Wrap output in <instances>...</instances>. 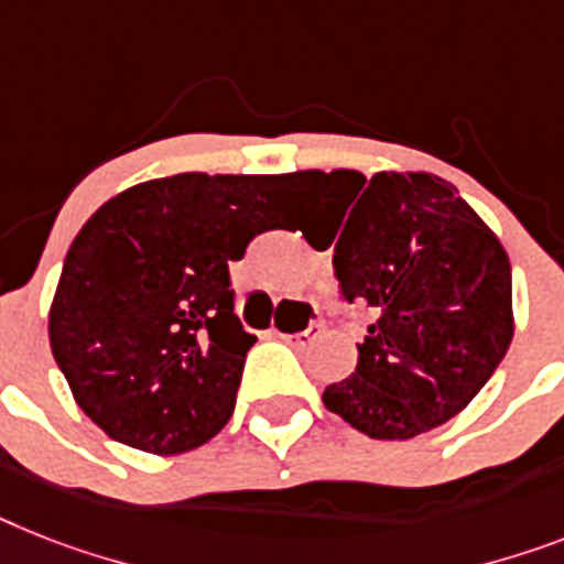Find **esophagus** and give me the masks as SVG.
<instances>
[{"instance_id":"34e87169","label":"esophagus","mask_w":564,"mask_h":564,"mask_svg":"<svg viewBox=\"0 0 564 564\" xmlns=\"http://www.w3.org/2000/svg\"><path fill=\"white\" fill-rule=\"evenodd\" d=\"M319 334H323V323H311L308 328H305V332H296V334H276V337H282L285 339V343H291V346H296V348H302V346H308L311 339H316L319 337Z\"/></svg>"}]
</instances>
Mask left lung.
<instances>
[{
  "instance_id": "obj_1",
  "label": "left lung",
  "mask_w": 564,
  "mask_h": 564,
  "mask_svg": "<svg viewBox=\"0 0 564 564\" xmlns=\"http://www.w3.org/2000/svg\"><path fill=\"white\" fill-rule=\"evenodd\" d=\"M293 187L343 202L334 276L343 300L377 314L357 343L355 375L325 389V406L380 441L415 438L458 415L513 339V279L496 232L430 172L366 181L355 170H305L293 172Z\"/></svg>"
}]
</instances>
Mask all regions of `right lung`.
I'll list each match as a JSON object with an SVG mask.
<instances>
[{"instance_id": "right-lung-1", "label": "right lung", "mask_w": 564, "mask_h": 564, "mask_svg": "<svg viewBox=\"0 0 564 564\" xmlns=\"http://www.w3.org/2000/svg\"><path fill=\"white\" fill-rule=\"evenodd\" d=\"M293 195V175L181 172L123 189L83 225L48 339L109 438L178 455L225 430L256 343L232 314L230 262Z\"/></svg>"}]
</instances>
